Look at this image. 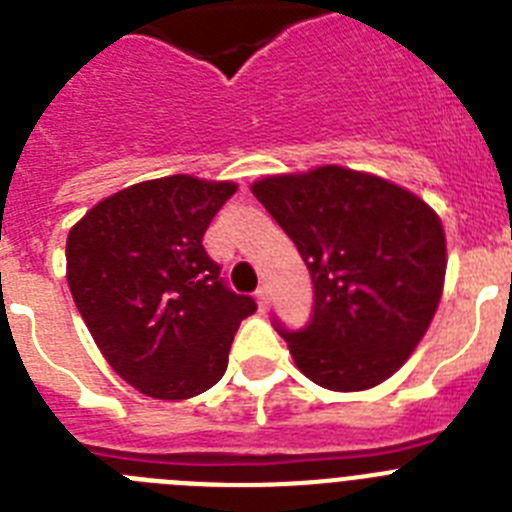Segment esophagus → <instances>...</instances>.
Listing matches in <instances>:
<instances>
[{
    "mask_svg": "<svg viewBox=\"0 0 512 512\" xmlns=\"http://www.w3.org/2000/svg\"><path fill=\"white\" fill-rule=\"evenodd\" d=\"M256 302H259V310L264 312L266 305H269V289H266V287L256 289Z\"/></svg>",
    "mask_w": 512,
    "mask_h": 512,
    "instance_id": "1",
    "label": "esophagus"
}]
</instances>
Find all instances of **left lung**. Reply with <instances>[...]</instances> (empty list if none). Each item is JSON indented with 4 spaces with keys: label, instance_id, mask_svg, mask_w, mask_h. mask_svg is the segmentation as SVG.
Instances as JSON below:
<instances>
[{
    "label": "left lung",
    "instance_id": "8db88e82",
    "mask_svg": "<svg viewBox=\"0 0 512 512\" xmlns=\"http://www.w3.org/2000/svg\"><path fill=\"white\" fill-rule=\"evenodd\" d=\"M253 194L312 277L305 328L274 320L300 372L333 392L392 377L441 300L446 238L436 212L397 184L341 166L271 176Z\"/></svg>",
    "mask_w": 512,
    "mask_h": 512
}]
</instances>
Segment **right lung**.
Returning <instances> with one entry per match:
<instances>
[{
	"label": "right lung",
	"mask_w": 512,
	"mask_h": 512,
	"mask_svg": "<svg viewBox=\"0 0 512 512\" xmlns=\"http://www.w3.org/2000/svg\"><path fill=\"white\" fill-rule=\"evenodd\" d=\"M235 184L187 174L133 184L81 217L66 241L69 287L94 343L130 387L187 400L228 369L256 312L205 251V230Z\"/></svg>",
	"instance_id": "add662e5"
}]
</instances>
